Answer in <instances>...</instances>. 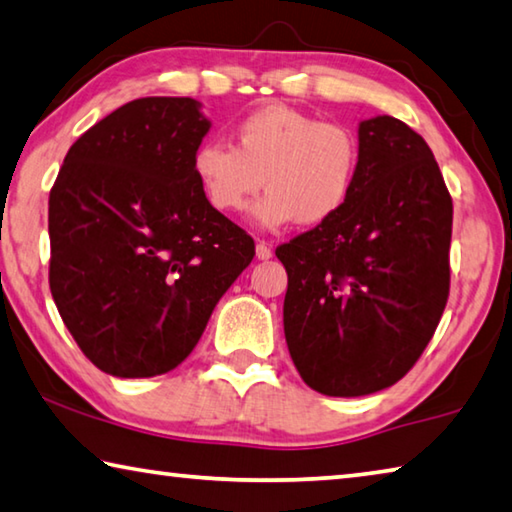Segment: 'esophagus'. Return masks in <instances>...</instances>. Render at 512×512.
I'll return each instance as SVG.
<instances>
[{
	"mask_svg": "<svg viewBox=\"0 0 512 512\" xmlns=\"http://www.w3.org/2000/svg\"><path fill=\"white\" fill-rule=\"evenodd\" d=\"M255 253H257V259H271L273 257V250H271V246L266 244V241H257Z\"/></svg>",
	"mask_w": 512,
	"mask_h": 512,
	"instance_id": "1",
	"label": "esophagus"
}]
</instances>
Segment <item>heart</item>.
<instances>
[{
	"label": "heart",
	"mask_w": 512,
	"mask_h": 512,
	"mask_svg": "<svg viewBox=\"0 0 512 512\" xmlns=\"http://www.w3.org/2000/svg\"><path fill=\"white\" fill-rule=\"evenodd\" d=\"M235 146L205 140L192 155L198 187L216 212L241 214L264 187L255 219L264 228L318 225L343 210L359 176L361 146L352 128L298 108L264 106L232 128Z\"/></svg>",
	"instance_id": "b5f03b06"
}]
</instances>
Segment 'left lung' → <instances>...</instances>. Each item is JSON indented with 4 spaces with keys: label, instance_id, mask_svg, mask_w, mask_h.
<instances>
[{
    "label": "left lung",
    "instance_id": "1",
    "mask_svg": "<svg viewBox=\"0 0 512 512\" xmlns=\"http://www.w3.org/2000/svg\"><path fill=\"white\" fill-rule=\"evenodd\" d=\"M343 210L275 255L287 268L284 336L314 391L393 386L427 348L449 298L452 196L429 144L395 117L359 126Z\"/></svg>",
    "mask_w": 512,
    "mask_h": 512
}]
</instances>
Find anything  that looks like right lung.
Wrapping results in <instances>:
<instances>
[{
	"mask_svg": "<svg viewBox=\"0 0 512 512\" xmlns=\"http://www.w3.org/2000/svg\"><path fill=\"white\" fill-rule=\"evenodd\" d=\"M198 101L144 97L67 151L49 192V289L76 345L115 377L180 366L255 241L205 201Z\"/></svg>",
	"mask_w": 512,
	"mask_h": 512,
	"instance_id": "add662e5",
	"label": "right lung"
}]
</instances>
